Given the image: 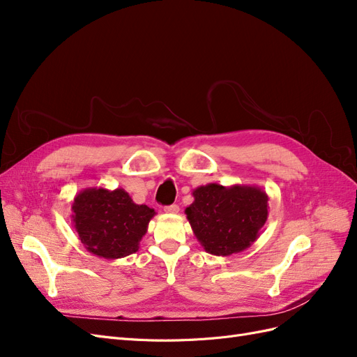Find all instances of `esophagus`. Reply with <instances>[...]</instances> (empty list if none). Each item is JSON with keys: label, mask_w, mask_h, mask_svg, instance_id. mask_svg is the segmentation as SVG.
<instances>
[{"label": "esophagus", "mask_w": 357, "mask_h": 357, "mask_svg": "<svg viewBox=\"0 0 357 357\" xmlns=\"http://www.w3.org/2000/svg\"><path fill=\"white\" fill-rule=\"evenodd\" d=\"M164 210H165V213H169V214H176V213H178L180 207H178L177 204H171V205H167V207H164Z\"/></svg>", "instance_id": "esophagus-1"}]
</instances>
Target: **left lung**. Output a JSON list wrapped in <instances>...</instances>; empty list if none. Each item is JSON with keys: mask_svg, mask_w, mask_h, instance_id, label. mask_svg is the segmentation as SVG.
<instances>
[{"mask_svg": "<svg viewBox=\"0 0 357 357\" xmlns=\"http://www.w3.org/2000/svg\"><path fill=\"white\" fill-rule=\"evenodd\" d=\"M186 208L188 220L205 250L229 256L250 247L268 218L266 193L252 186H201Z\"/></svg>", "mask_w": 357, "mask_h": 357, "instance_id": "1", "label": "left lung"}]
</instances>
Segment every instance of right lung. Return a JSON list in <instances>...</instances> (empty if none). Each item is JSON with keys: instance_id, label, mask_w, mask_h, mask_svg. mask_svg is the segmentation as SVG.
Wrapping results in <instances>:
<instances>
[{"instance_id": "right-lung-1", "label": "right lung", "mask_w": 357, "mask_h": 357, "mask_svg": "<svg viewBox=\"0 0 357 357\" xmlns=\"http://www.w3.org/2000/svg\"><path fill=\"white\" fill-rule=\"evenodd\" d=\"M73 211L80 241L105 259L135 253L155 215L153 208L134 204L123 189H86L74 198Z\"/></svg>"}]
</instances>
